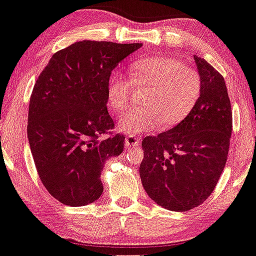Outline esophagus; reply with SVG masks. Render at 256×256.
Wrapping results in <instances>:
<instances>
[{"mask_svg": "<svg viewBox=\"0 0 256 256\" xmlns=\"http://www.w3.org/2000/svg\"><path fill=\"white\" fill-rule=\"evenodd\" d=\"M126 148H139L140 146V140L138 136H128L124 140Z\"/></svg>", "mask_w": 256, "mask_h": 256, "instance_id": "1", "label": "esophagus"}]
</instances>
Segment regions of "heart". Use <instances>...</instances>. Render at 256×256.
Instances as JSON below:
<instances>
[{
	"label": "heart",
	"instance_id": "obj_1",
	"mask_svg": "<svg viewBox=\"0 0 256 256\" xmlns=\"http://www.w3.org/2000/svg\"><path fill=\"white\" fill-rule=\"evenodd\" d=\"M130 79L114 72L107 82V105L116 114L129 108L134 88H146L142 105L120 118V129L130 136L155 130L160 123L173 127L188 116L198 102L202 79L193 68L174 57H145L129 64ZM134 86L133 87L132 85Z\"/></svg>",
	"mask_w": 256,
	"mask_h": 256
}]
</instances>
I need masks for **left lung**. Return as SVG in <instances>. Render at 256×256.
<instances>
[{
  "label": "left lung",
  "mask_w": 256,
  "mask_h": 256,
  "mask_svg": "<svg viewBox=\"0 0 256 256\" xmlns=\"http://www.w3.org/2000/svg\"><path fill=\"white\" fill-rule=\"evenodd\" d=\"M202 92L194 108L168 132L144 138L140 178L162 208L188 211L210 196L226 166L232 108L224 76L194 56Z\"/></svg>",
  "instance_id": "left-lung-1"
}]
</instances>
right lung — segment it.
I'll return each mask as SVG.
<instances>
[{
	"mask_svg": "<svg viewBox=\"0 0 256 256\" xmlns=\"http://www.w3.org/2000/svg\"><path fill=\"white\" fill-rule=\"evenodd\" d=\"M142 44L84 40L57 51L34 85L28 139L44 186L68 206L95 202L107 158L124 148L107 111V82L122 60ZM102 134L109 136L100 140Z\"/></svg>",
	"mask_w": 256,
	"mask_h": 256,
	"instance_id": "add662e5",
	"label": "right lung"
}]
</instances>
